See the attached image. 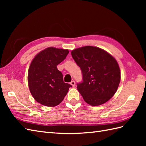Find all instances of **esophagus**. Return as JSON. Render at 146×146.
Returning a JSON list of instances; mask_svg holds the SVG:
<instances>
[{"label":"esophagus","instance_id":"1","mask_svg":"<svg viewBox=\"0 0 146 146\" xmlns=\"http://www.w3.org/2000/svg\"><path fill=\"white\" fill-rule=\"evenodd\" d=\"M70 85H71V86H72L73 87H74V86H75V81H71L70 82Z\"/></svg>","mask_w":146,"mask_h":146}]
</instances>
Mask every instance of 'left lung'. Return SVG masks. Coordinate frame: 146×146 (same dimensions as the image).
<instances>
[{"instance_id": "8db88e82", "label": "left lung", "mask_w": 146, "mask_h": 146, "mask_svg": "<svg viewBox=\"0 0 146 146\" xmlns=\"http://www.w3.org/2000/svg\"><path fill=\"white\" fill-rule=\"evenodd\" d=\"M71 55L82 71L83 82L77 83V90L83 100L92 106L109 100L120 81L115 59L104 49L92 46L74 49Z\"/></svg>"}]
</instances>
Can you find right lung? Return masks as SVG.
I'll list each match as a JSON object with an SVG mask.
<instances>
[{
  "label": "right lung",
  "instance_id": "1",
  "mask_svg": "<svg viewBox=\"0 0 146 146\" xmlns=\"http://www.w3.org/2000/svg\"><path fill=\"white\" fill-rule=\"evenodd\" d=\"M69 53L68 49L46 48L34 58L28 70L29 88L35 100L47 107H55L63 100L71 85L64 83L57 68Z\"/></svg>",
  "mask_w": 146,
  "mask_h": 146
}]
</instances>
